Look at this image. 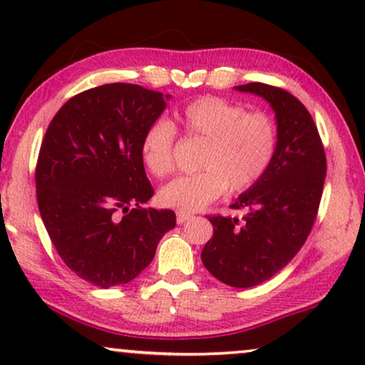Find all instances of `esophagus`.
Here are the masks:
<instances>
[{"mask_svg":"<svg viewBox=\"0 0 365 365\" xmlns=\"http://www.w3.org/2000/svg\"><path fill=\"white\" fill-rule=\"evenodd\" d=\"M192 216L189 212H184V211H178V214H176V221H178V224H184L186 221H189V219H191Z\"/></svg>","mask_w":365,"mask_h":365,"instance_id":"34e87169","label":"esophagus"}]
</instances>
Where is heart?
<instances>
[{
  "mask_svg": "<svg viewBox=\"0 0 365 365\" xmlns=\"http://www.w3.org/2000/svg\"><path fill=\"white\" fill-rule=\"evenodd\" d=\"M179 123L191 138L206 141L199 168L191 176H179L163 186L159 199L164 206L197 211L226 191H244L267 171L277 144L276 124L266 113H246L239 103L204 96L189 103L178 114ZM173 124L159 119L144 133L141 156L144 166L156 178L174 168Z\"/></svg>",
  "mask_w": 365,
  "mask_h": 365,
  "instance_id": "b5f03b06",
  "label": "heart"
}]
</instances>
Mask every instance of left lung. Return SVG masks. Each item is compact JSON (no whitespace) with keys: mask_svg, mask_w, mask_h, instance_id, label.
I'll use <instances>...</instances> for the list:
<instances>
[{"mask_svg":"<svg viewBox=\"0 0 365 365\" xmlns=\"http://www.w3.org/2000/svg\"><path fill=\"white\" fill-rule=\"evenodd\" d=\"M261 96L277 124L276 153L267 171L232 204L237 217L212 216V237L202 249L204 267L231 287H254L292 261L311 232L326 179V154L306 106L264 83L234 86Z\"/></svg>","mask_w":365,"mask_h":365,"instance_id":"left-lung-1","label":"left lung"}]
</instances>
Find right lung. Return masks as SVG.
<instances>
[{"label":"right lung","mask_w":365,"mask_h":365,"mask_svg":"<svg viewBox=\"0 0 365 365\" xmlns=\"http://www.w3.org/2000/svg\"><path fill=\"white\" fill-rule=\"evenodd\" d=\"M169 99L139 84H103L64 103L44 134L39 214L64 264L98 287L138 277L176 226L171 209L141 207L154 194L141 141Z\"/></svg>","instance_id":"obj_1"}]
</instances>
